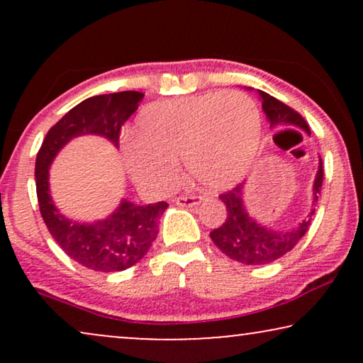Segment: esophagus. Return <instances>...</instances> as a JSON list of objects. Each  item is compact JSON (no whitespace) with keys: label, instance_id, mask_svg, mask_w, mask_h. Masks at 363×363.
Listing matches in <instances>:
<instances>
[{"label":"esophagus","instance_id":"obj_1","mask_svg":"<svg viewBox=\"0 0 363 363\" xmlns=\"http://www.w3.org/2000/svg\"><path fill=\"white\" fill-rule=\"evenodd\" d=\"M203 196H196V195H190V196H180L177 198L175 203L178 206H186V208H191V206H198L201 203Z\"/></svg>","mask_w":363,"mask_h":363}]
</instances>
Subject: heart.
<instances>
[{
    "instance_id": "obj_1",
    "label": "heart",
    "mask_w": 363,
    "mask_h": 363,
    "mask_svg": "<svg viewBox=\"0 0 363 363\" xmlns=\"http://www.w3.org/2000/svg\"><path fill=\"white\" fill-rule=\"evenodd\" d=\"M261 116L240 91L206 92L145 107L137 137L122 147L123 163L138 186L162 193L175 185L178 157L193 180L210 190L235 186L255 165Z\"/></svg>"
}]
</instances>
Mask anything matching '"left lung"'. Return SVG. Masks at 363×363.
Segmentation results:
<instances>
[{
	"label": "left lung",
	"instance_id": "obj_1",
	"mask_svg": "<svg viewBox=\"0 0 363 363\" xmlns=\"http://www.w3.org/2000/svg\"><path fill=\"white\" fill-rule=\"evenodd\" d=\"M257 94H259L262 111L266 113L271 128L294 127L311 135L309 125L301 117V113L292 111L284 102L277 101L276 97L269 96L264 91L257 89ZM322 180H324V168H322V158L319 157V168H317L314 185H312V206L309 215L287 230H272L252 218L245 205V183H240L233 190L223 193L220 196L221 203L226 206L228 216L220 228L210 233L213 242L228 257L247 266L269 264V262L279 259L286 252H289L309 230L320 195Z\"/></svg>",
	"mask_w": 363,
	"mask_h": 363
}]
</instances>
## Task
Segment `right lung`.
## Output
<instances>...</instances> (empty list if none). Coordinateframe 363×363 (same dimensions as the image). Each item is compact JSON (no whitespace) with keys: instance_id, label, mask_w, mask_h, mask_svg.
Here are the masks:
<instances>
[{"instance_id":"obj_1","label":"right lung","mask_w":363,"mask_h":363,"mask_svg":"<svg viewBox=\"0 0 363 363\" xmlns=\"http://www.w3.org/2000/svg\"><path fill=\"white\" fill-rule=\"evenodd\" d=\"M145 94L123 91L89 97L71 108L44 137L36 157V193L39 211L54 241L79 264L92 271L116 272L132 267L147 255L158 235L165 201L135 205L123 198L104 220H69L54 205L49 190V168L72 138L99 135L118 148V132L137 111Z\"/></svg>"}]
</instances>
